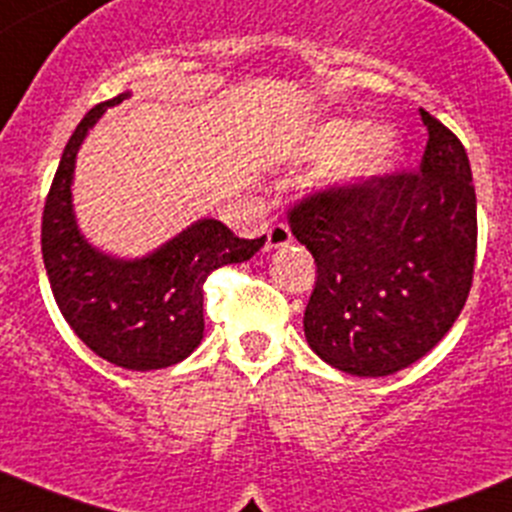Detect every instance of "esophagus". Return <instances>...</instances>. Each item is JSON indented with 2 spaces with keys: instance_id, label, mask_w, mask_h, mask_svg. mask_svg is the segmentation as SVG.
Returning a JSON list of instances; mask_svg holds the SVG:
<instances>
[{
  "instance_id": "1",
  "label": "esophagus",
  "mask_w": 512,
  "mask_h": 512,
  "mask_svg": "<svg viewBox=\"0 0 512 512\" xmlns=\"http://www.w3.org/2000/svg\"><path fill=\"white\" fill-rule=\"evenodd\" d=\"M291 243V231L286 223H271L269 231H266V246L269 248H281Z\"/></svg>"
}]
</instances>
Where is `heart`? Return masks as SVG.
<instances>
[{"label":"heart","mask_w":512,"mask_h":512,"mask_svg":"<svg viewBox=\"0 0 512 512\" xmlns=\"http://www.w3.org/2000/svg\"><path fill=\"white\" fill-rule=\"evenodd\" d=\"M359 133H362V125L349 123V120L324 123L311 130L309 138L301 145V155L304 158H332V155L347 150L359 138ZM394 150H397V140L389 130H372L339 160L337 175L339 178H369V175L382 173L392 165Z\"/></svg>","instance_id":"heart-1"}]
</instances>
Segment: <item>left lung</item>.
<instances>
[{
  "label": "left lung",
  "mask_w": 512,
  "mask_h": 512,
  "mask_svg": "<svg viewBox=\"0 0 512 512\" xmlns=\"http://www.w3.org/2000/svg\"><path fill=\"white\" fill-rule=\"evenodd\" d=\"M420 170L306 193L291 233L316 261L304 311L309 347L357 377H387L425 357L465 306L478 251V201L465 148L420 110Z\"/></svg>",
  "instance_id": "8db88e82"
}]
</instances>
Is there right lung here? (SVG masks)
Here are the masks:
<instances>
[{
	"mask_svg": "<svg viewBox=\"0 0 512 512\" xmlns=\"http://www.w3.org/2000/svg\"><path fill=\"white\" fill-rule=\"evenodd\" d=\"M125 97L92 107L67 140L42 211V259L72 332L115 367L148 372L183 362L201 344L206 279L251 259L266 236L248 241L203 218L145 259L120 261L95 251L72 216V170L87 130Z\"/></svg>",
	"mask_w": 512,
	"mask_h": 512,
	"instance_id": "1",
	"label": "right lung"
}]
</instances>
